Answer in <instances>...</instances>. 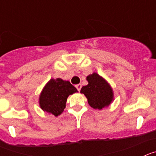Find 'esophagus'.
Listing matches in <instances>:
<instances>
[{"mask_svg": "<svg viewBox=\"0 0 156 156\" xmlns=\"http://www.w3.org/2000/svg\"><path fill=\"white\" fill-rule=\"evenodd\" d=\"M81 84H76V89H77V90H78V91H80V89H81Z\"/></svg>", "mask_w": 156, "mask_h": 156, "instance_id": "1", "label": "esophagus"}]
</instances>
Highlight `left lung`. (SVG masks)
<instances>
[{
	"label": "left lung",
	"instance_id": "obj_1",
	"mask_svg": "<svg viewBox=\"0 0 156 156\" xmlns=\"http://www.w3.org/2000/svg\"><path fill=\"white\" fill-rule=\"evenodd\" d=\"M88 84L81 88L80 92L84 94L88 103L94 108L102 109L111 103L113 97L112 90L102 77L93 73L87 77Z\"/></svg>",
	"mask_w": 156,
	"mask_h": 156
}]
</instances>
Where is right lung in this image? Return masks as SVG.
I'll use <instances>...</instances> for the list:
<instances>
[{
    "instance_id": "right-lung-1",
    "label": "right lung",
    "mask_w": 156,
    "mask_h": 156,
    "mask_svg": "<svg viewBox=\"0 0 156 156\" xmlns=\"http://www.w3.org/2000/svg\"><path fill=\"white\" fill-rule=\"evenodd\" d=\"M76 91L75 87L69 81H64L60 78L51 79L44 87L40 96L41 108L58 116L66 108L69 95Z\"/></svg>"
}]
</instances>
